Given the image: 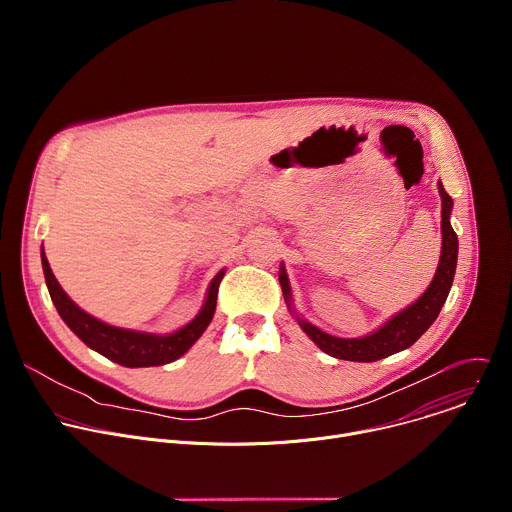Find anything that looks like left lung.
I'll return each instance as SVG.
<instances>
[{"mask_svg":"<svg viewBox=\"0 0 512 512\" xmlns=\"http://www.w3.org/2000/svg\"><path fill=\"white\" fill-rule=\"evenodd\" d=\"M437 190H440V196H442V255H440V263H437L435 275L429 287L411 306L391 316L383 326H379L367 336H360V338L332 336L320 330L318 326H314L312 322L300 318L298 312H294V300H291V287H289L285 265L283 263L279 265V285L283 289L285 304L298 320L300 328L310 336V340L320 350L340 360L375 362L409 348L435 322V318L440 316V310L448 300L454 275H456L458 235L454 233L450 223V214L454 206L452 196L444 190L442 182H437Z\"/></svg>","mask_w":512,"mask_h":512,"instance_id":"8db88e82","label":"left lung"}]
</instances>
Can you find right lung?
Here are the masks:
<instances>
[{"label":"right lung","mask_w":512,"mask_h":512,"mask_svg":"<svg viewBox=\"0 0 512 512\" xmlns=\"http://www.w3.org/2000/svg\"><path fill=\"white\" fill-rule=\"evenodd\" d=\"M42 257V269L46 277V285L50 291V298L56 306V312L64 320V324L75 332L89 348L103 354L105 358L121 364L127 369H141V367H160V364L174 362L184 352L190 350V346L202 336V332L208 328L214 310H216V296H218V285L225 277L227 269L218 271L208 289L206 298L200 308V312L182 328L170 332V334H154V332H143V330H131L107 324L85 310H81L75 302H72L66 291L56 281L50 263L46 259L44 247L40 251Z\"/></svg>","instance_id":"right-lung-1"}]
</instances>
